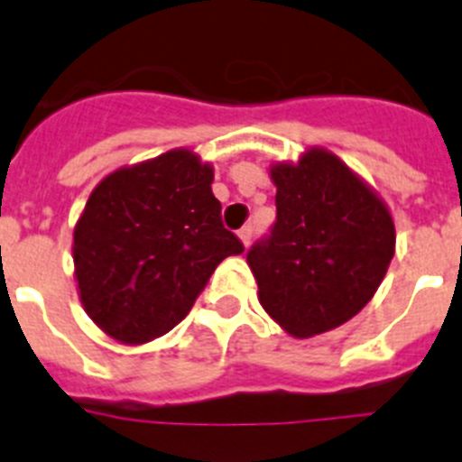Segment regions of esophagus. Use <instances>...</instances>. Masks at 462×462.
<instances>
[{
    "label": "esophagus",
    "instance_id": "1",
    "mask_svg": "<svg viewBox=\"0 0 462 462\" xmlns=\"http://www.w3.org/2000/svg\"><path fill=\"white\" fill-rule=\"evenodd\" d=\"M238 236H240V240H243L245 245H250V240H252V236H254V226H252V224H247V226H243L238 231Z\"/></svg>",
    "mask_w": 462,
    "mask_h": 462
}]
</instances>
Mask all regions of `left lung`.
<instances>
[{
    "mask_svg": "<svg viewBox=\"0 0 462 462\" xmlns=\"http://www.w3.org/2000/svg\"><path fill=\"white\" fill-rule=\"evenodd\" d=\"M277 217L247 263L259 300L291 336H319L361 312L393 259L395 228L377 196L326 150L271 171Z\"/></svg>",
    "mask_w": 462,
    "mask_h": 462,
    "instance_id": "1",
    "label": "left lung"
}]
</instances>
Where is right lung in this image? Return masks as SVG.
<instances>
[{"instance_id":"right-lung-1","label":"right lung","mask_w":462,"mask_h":462,"mask_svg":"<svg viewBox=\"0 0 462 462\" xmlns=\"http://www.w3.org/2000/svg\"><path fill=\"white\" fill-rule=\"evenodd\" d=\"M212 169L189 150L110 173L73 231L80 300L97 326L138 345L189 314L215 268L245 250L222 224Z\"/></svg>"}]
</instances>
